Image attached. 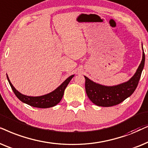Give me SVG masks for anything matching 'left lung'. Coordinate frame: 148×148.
Instances as JSON below:
<instances>
[{"label":"left lung","instance_id":"left-lung-1","mask_svg":"<svg viewBox=\"0 0 148 148\" xmlns=\"http://www.w3.org/2000/svg\"><path fill=\"white\" fill-rule=\"evenodd\" d=\"M144 64L145 53L143 52L142 60L134 76L129 81L119 85L112 86L101 85L84 76L85 90L88 97L94 104L102 107H110L121 103L135 91L138 85Z\"/></svg>","mask_w":148,"mask_h":148}]
</instances>
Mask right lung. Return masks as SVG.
I'll use <instances>...</instances> for the list:
<instances>
[{
  "label": "right lung",
  "instance_id": "add662e5",
  "mask_svg": "<svg viewBox=\"0 0 148 148\" xmlns=\"http://www.w3.org/2000/svg\"><path fill=\"white\" fill-rule=\"evenodd\" d=\"M74 75H72L67 78L59 87L57 88L53 91L50 92V93L45 95L39 96V97H30V96L24 95L20 93V92L15 89L14 86H13V84H11L7 75V77L13 91L14 92L16 97L20 101L27 104V105L33 106V107L35 108H48L53 107V106H56L57 104L60 103V101L62 99L63 95H64L65 88L68 86L69 82H70L71 79L74 77Z\"/></svg>",
  "mask_w": 148,
  "mask_h": 148
}]
</instances>
